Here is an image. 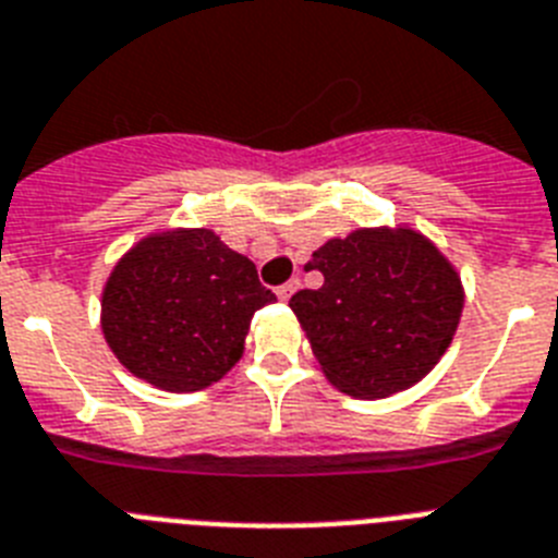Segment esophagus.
<instances>
[{
	"label": "esophagus",
	"instance_id": "1",
	"mask_svg": "<svg viewBox=\"0 0 558 558\" xmlns=\"http://www.w3.org/2000/svg\"><path fill=\"white\" fill-rule=\"evenodd\" d=\"M298 287H301V280H298V278L287 280L283 287H278V298H280V301H289V298H292V294L298 292Z\"/></svg>",
	"mask_w": 558,
	"mask_h": 558
}]
</instances>
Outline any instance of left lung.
I'll return each mask as SVG.
<instances>
[{
  "label": "left lung",
  "instance_id": "obj_1",
  "mask_svg": "<svg viewBox=\"0 0 558 558\" xmlns=\"http://www.w3.org/2000/svg\"><path fill=\"white\" fill-rule=\"evenodd\" d=\"M306 269L320 289L292 294L331 386L380 400L414 386L451 345L462 315V283L446 257L414 229H357L331 238Z\"/></svg>",
  "mask_w": 558,
  "mask_h": 558
}]
</instances>
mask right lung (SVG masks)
Wrapping results in <instances>:
<instances>
[{
	"label": "right lung",
	"instance_id": "obj_1",
	"mask_svg": "<svg viewBox=\"0 0 558 558\" xmlns=\"http://www.w3.org/2000/svg\"><path fill=\"white\" fill-rule=\"evenodd\" d=\"M278 301L250 257L209 229H172L135 243L105 294L112 354L163 391H201L235 366L252 315Z\"/></svg>",
	"mask_w": 558,
	"mask_h": 558
}]
</instances>
